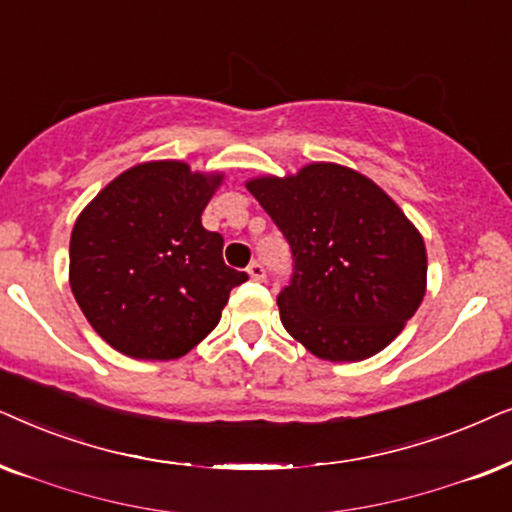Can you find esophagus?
Segmentation results:
<instances>
[{
    "label": "esophagus",
    "instance_id": "1",
    "mask_svg": "<svg viewBox=\"0 0 512 512\" xmlns=\"http://www.w3.org/2000/svg\"><path fill=\"white\" fill-rule=\"evenodd\" d=\"M248 276L252 281H264V278H267V269H264L260 262H252L248 267Z\"/></svg>",
    "mask_w": 512,
    "mask_h": 512
}]
</instances>
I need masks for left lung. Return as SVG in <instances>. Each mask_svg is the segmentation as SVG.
Returning a JSON list of instances; mask_svg holds the SVG:
<instances>
[{
  "label": "left lung",
  "mask_w": 512,
  "mask_h": 512,
  "mask_svg": "<svg viewBox=\"0 0 512 512\" xmlns=\"http://www.w3.org/2000/svg\"><path fill=\"white\" fill-rule=\"evenodd\" d=\"M292 250L281 323L306 351L332 363L365 360L403 332L426 295V245L384 189L339 163L297 175L252 177Z\"/></svg>",
  "instance_id": "obj_1"
}]
</instances>
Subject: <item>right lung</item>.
I'll list each match as a JSON object with an SVG mask.
<instances>
[{
  "label": "right lung",
  "mask_w": 512,
  "mask_h": 512,
  "mask_svg": "<svg viewBox=\"0 0 512 512\" xmlns=\"http://www.w3.org/2000/svg\"><path fill=\"white\" fill-rule=\"evenodd\" d=\"M222 173L147 161L114 177L81 210L70 238V285L105 342L138 360L185 356L220 323L248 281L224 264V238L201 213Z\"/></svg>",
  "instance_id": "add662e5"
}]
</instances>
